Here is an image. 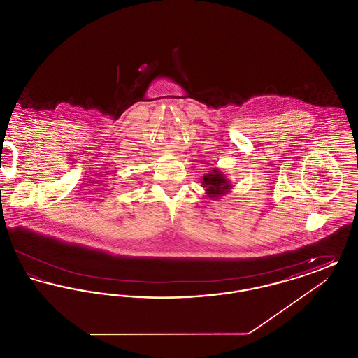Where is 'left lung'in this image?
Here are the masks:
<instances>
[{"mask_svg":"<svg viewBox=\"0 0 358 358\" xmlns=\"http://www.w3.org/2000/svg\"><path fill=\"white\" fill-rule=\"evenodd\" d=\"M229 184L231 182L225 178V176L216 168L210 173H206L203 178V187L210 199H219L227 194L231 189Z\"/></svg>","mask_w":358,"mask_h":358,"instance_id":"1","label":"left lung"}]
</instances>
